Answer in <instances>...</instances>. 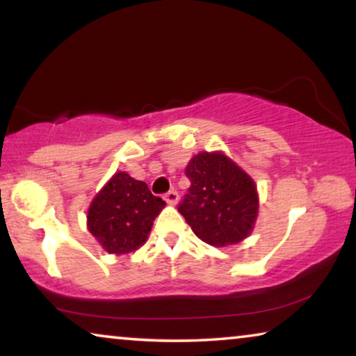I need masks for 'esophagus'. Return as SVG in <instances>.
<instances>
[{
    "instance_id": "obj_1",
    "label": "esophagus",
    "mask_w": 356,
    "mask_h": 356,
    "mask_svg": "<svg viewBox=\"0 0 356 356\" xmlns=\"http://www.w3.org/2000/svg\"><path fill=\"white\" fill-rule=\"evenodd\" d=\"M163 199L170 204V206H175V204L178 202V193H177V191H168V193L163 196Z\"/></svg>"
}]
</instances>
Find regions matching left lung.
Segmentation results:
<instances>
[{
	"mask_svg": "<svg viewBox=\"0 0 356 356\" xmlns=\"http://www.w3.org/2000/svg\"><path fill=\"white\" fill-rule=\"evenodd\" d=\"M191 181L178 211L199 240L223 248L246 240L259 212L254 179L222 152H199L184 168Z\"/></svg>",
	"mask_w": 356,
	"mask_h": 356,
	"instance_id": "8db88e82",
	"label": "left lung"
}]
</instances>
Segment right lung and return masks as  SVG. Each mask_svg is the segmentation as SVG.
Listing matches in <instances>:
<instances>
[{
    "mask_svg": "<svg viewBox=\"0 0 356 356\" xmlns=\"http://www.w3.org/2000/svg\"><path fill=\"white\" fill-rule=\"evenodd\" d=\"M163 207L165 201L154 196L144 181L116 172L92 199L87 230L108 254H129L147 241Z\"/></svg>",
    "mask_w": 356,
    "mask_h": 356,
    "instance_id": "right-lung-1",
    "label": "right lung"
}]
</instances>
